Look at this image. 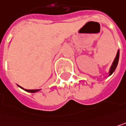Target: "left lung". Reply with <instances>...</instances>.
Instances as JSON below:
<instances>
[{"mask_svg": "<svg viewBox=\"0 0 126 126\" xmlns=\"http://www.w3.org/2000/svg\"><path fill=\"white\" fill-rule=\"evenodd\" d=\"M119 51L118 50L117 54H116V58H115V59H114V61H113V64H112V65H111V67H110V71H109V76L111 75V74L114 72V71L116 70V66H117V64H118V62H119Z\"/></svg>", "mask_w": 126, "mask_h": 126, "instance_id": "1", "label": "left lung"}]
</instances>
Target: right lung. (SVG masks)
Returning a JSON list of instances; mask_svg holds the SVG:
<instances>
[{
    "label": "right lung",
    "instance_id": "obj_1",
    "mask_svg": "<svg viewBox=\"0 0 126 126\" xmlns=\"http://www.w3.org/2000/svg\"><path fill=\"white\" fill-rule=\"evenodd\" d=\"M20 88H22L21 86H19ZM22 89H24L25 91H26V92H31V93H34V92H38L39 90H40V89H23V88H22Z\"/></svg>",
    "mask_w": 126,
    "mask_h": 126
}]
</instances>
